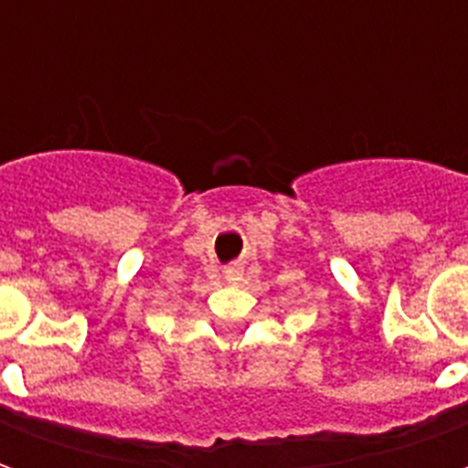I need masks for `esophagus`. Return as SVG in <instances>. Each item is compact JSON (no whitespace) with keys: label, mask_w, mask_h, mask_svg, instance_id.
Wrapping results in <instances>:
<instances>
[{"label":"esophagus","mask_w":468,"mask_h":468,"mask_svg":"<svg viewBox=\"0 0 468 468\" xmlns=\"http://www.w3.org/2000/svg\"><path fill=\"white\" fill-rule=\"evenodd\" d=\"M225 278H228V281H240V278H243V268H240V265H228V268H225Z\"/></svg>","instance_id":"esophagus-1"}]
</instances>
